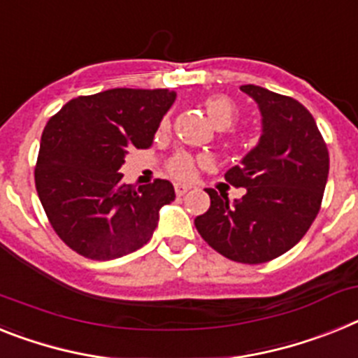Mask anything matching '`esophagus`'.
Listing matches in <instances>:
<instances>
[{
	"instance_id": "esophagus-1",
	"label": "esophagus",
	"mask_w": 358,
	"mask_h": 358,
	"mask_svg": "<svg viewBox=\"0 0 358 358\" xmlns=\"http://www.w3.org/2000/svg\"><path fill=\"white\" fill-rule=\"evenodd\" d=\"M188 190H190V186H188V185H176V195H177V197H182V195H185Z\"/></svg>"
}]
</instances>
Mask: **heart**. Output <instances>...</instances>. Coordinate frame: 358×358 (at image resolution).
<instances>
[{
	"label": "heart",
	"instance_id": "heart-1",
	"mask_svg": "<svg viewBox=\"0 0 358 358\" xmlns=\"http://www.w3.org/2000/svg\"><path fill=\"white\" fill-rule=\"evenodd\" d=\"M203 108L208 115L210 123L219 130H226V128L234 127L239 117V108L237 103L231 99L230 96L224 94H213L203 101ZM159 134H164L168 130V119H163L159 123ZM166 170L172 173L176 179H190L195 172V159L190 154L179 152V154L172 155L168 159Z\"/></svg>",
	"mask_w": 358,
	"mask_h": 358
}]
</instances>
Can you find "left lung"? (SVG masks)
I'll list each match as a JSON object with an SVG mask.
<instances>
[{
	"mask_svg": "<svg viewBox=\"0 0 358 358\" xmlns=\"http://www.w3.org/2000/svg\"><path fill=\"white\" fill-rule=\"evenodd\" d=\"M241 90L257 101L262 136L224 179L246 194L230 204L226 195L208 188L210 208L195 217V228L226 259L262 264L292 250L315 221L329 154L315 119L297 99L255 85Z\"/></svg>",
	"mask_w": 358,
	"mask_h": 358,
	"instance_id": "1",
	"label": "left lung"
}]
</instances>
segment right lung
Returning a JSON list of instances; mask_svg holds the SVG:
<instances>
[{
	"instance_id": "1",
	"label": "right lung",
	"mask_w": 358,
	"mask_h": 358,
	"mask_svg": "<svg viewBox=\"0 0 358 358\" xmlns=\"http://www.w3.org/2000/svg\"><path fill=\"white\" fill-rule=\"evenodd\" d=\"M176 92L112 88L70 99L48 119L34 181L59 239L92 261L139 250L159 210L176 199L172 182L127 185L119 168L128 150L152 146Z\"/></svg>"
}]
</instances>
